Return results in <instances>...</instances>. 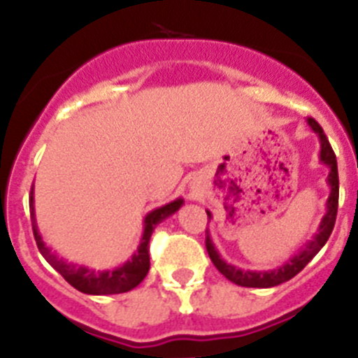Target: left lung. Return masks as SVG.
<instances>
[{
	"instance_id": "8db88e82",
	"label": "left lung",
	"mask_w": 358,
	"mask_h": 358,
	"mask_svg": "<svg viewBox=\"0 0 358 358\" xmlns=\"http://www.w3.org/2000/svg\"><path fill=\"white\" fill-rule=\"evenodd\" d=\"M306 123H308L310 129L317 134L319 143H321L319 161L330 170L327 177V182L328 186H330V195H328L327 201V213H324V217H322L321 222H319L317 233H315V235L312 236V238H310L292 258H289V260L283 265H280V267L271 268V271H243V268L227 264L222 256L218 255L213 240H211L210 236V231L206 229V249L211 262H213L215 267H217L227 280L233 281L235 285L252 287V289H268V287H276L280 285V283H285V281L292 280L297 273H301L303 268H305V265L321 251L322 245H324V243L328 242V238H330L331 229H334L335 226V217H337V206H339V172H337V159H335V154L330 147V141H328L327 134L322 132L321 125H319L314 118H308ZM206 213L208 218H211L210 211L206 210Z\"/></svg>"
}]
</instances>
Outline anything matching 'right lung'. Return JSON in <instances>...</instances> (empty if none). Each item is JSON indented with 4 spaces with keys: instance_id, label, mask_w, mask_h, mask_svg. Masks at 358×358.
<instances>
[{
    "instance_id": "add662e5",
    "label": "right lung",
    "mask_w": 358,
    "mask_h": 358,
    "mask_svg": "<svg viewBox=\"0 0 358 358\" xmlns=\"http://www.w3.org/2000/svg\"><path fill=\"white\" fill-rule=\"evenodd\" d=\"M185 204L182 199H176V201L164 204V206L152 210L150 213L145 215L143 218V235H141L140 245L138 251L129 258L125 264L115 268H103V271H96V268H90L85 265L71 264L66 262L64 258H59L52 249L44 243L43 236L39 233L36 220V208H34V186L30 192V217H31V227H34V236H36L37 248H39L41 255L46 258L50 265L55 268L57 273L61 274L69 285L75 287L77 290L84 294H91V296H109V294H122L129 292L134 287H138L141 281L147 276L148 268H150V256H148V242H150L152 231L156 229L157 224H161L164 218H169L170 215L176 213L179 208Z\"/></svg>"
}]
</instances>
